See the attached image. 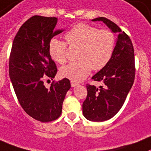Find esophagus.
<instances>
[{"label": "esophagus", "mask_w": 151, "mask_h": 151, "mask_svg": "<svg viewBox=\"0 0 151 151\" xmlns=\"http://www.w3.org/2000/svg\"><path fill=\"white\" fill-rule=\"evenodd\" d=\"M77 85V84L76 82H74V81H71V86L73 87H76V86Z\"/></svg>", "instance_id": "1"}]
</instances>
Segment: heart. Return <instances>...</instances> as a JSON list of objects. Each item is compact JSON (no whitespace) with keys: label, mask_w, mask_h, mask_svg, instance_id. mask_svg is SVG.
Wrapping results in <instances>:
<instances>
[{"label":"heart","mask_w":151,"mask_h":151,"mask_svg":"<svg viewBox=\"0 0 151 151\" xmlns=\"http://www.w3.org/2000/svg\"><path fill=\"white\" fill-rule=\"evenodd\" d=\"M70 47H79V60L61 67V76L75 82L83 81L91 69L100 70L110 62L116 47V35L108 29H99L90 24L79 23L73 26L64 35ZM64 41L52 38L49 43L50 57L59 64L67 60V46Z\"/></svg>","instance_id":"obj_1"}]
</instances>
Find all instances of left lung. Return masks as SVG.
Returning <instances> with one entry per match:
<instances>
[{
  "instance_id": "1",
  "label": "left lung",
  "mask_w": 151,
  "mask_h": 151,
  "mask_svg": "<svg viewBox=\"0 0 151 151\" xmlns=\"http://www.w3.org/2000/svg\"><path fill=\"white\" fill-rule=\"evenodd\" d=\"M101 21L113 32H118L114 52L107 65L92 78L101 81L103 86L87 84V98L83 102V114L87 119L104 122L115 116L124 104L134 82V49L130 37L115 23L106 18L93 19Z\"/></svg>"
}]
</instances>
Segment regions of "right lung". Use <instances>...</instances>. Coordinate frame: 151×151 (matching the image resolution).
<instances>
[{"label": "right lung", "instance_id": "right-lung-1", "mask_svg": "<svg viewBox=\"0 0 151 151\" xmlns=\"http://www.w3.org/2000/svg\"><path fill=\"white\" fill-rule=\"evenodd\" d=\"M58 18L34 15L20 27L12 43L9 73L17 99L24 111L42 122L57 119L70 90L68 78L53 81L50 88L44 80L55 78L57 67L49 53V43L62 32L55 31Z\"/></svg>", "mask_w": 151, "mask_h": 151}]
</instances>
